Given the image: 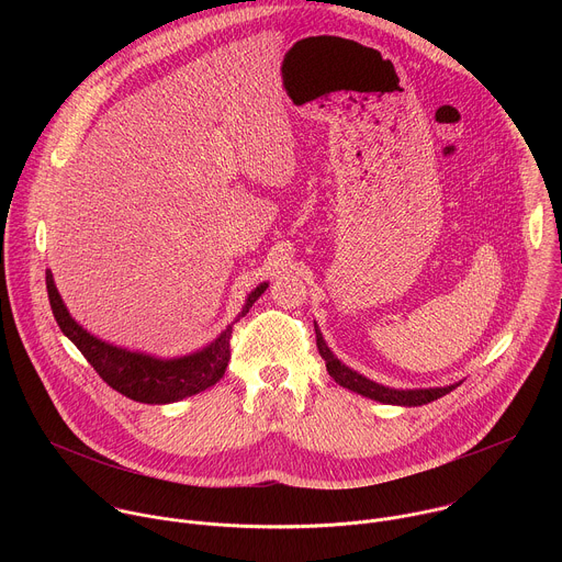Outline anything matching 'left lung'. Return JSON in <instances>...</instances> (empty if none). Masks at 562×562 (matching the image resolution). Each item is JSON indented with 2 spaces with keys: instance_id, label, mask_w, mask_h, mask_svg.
<instances>
[{
  "instance_id": "1",
  "label": "left lung",
  "mask_w": 562,
  "mask_h": 562,
  "mask_svg": "<svg viewBox=\"0 0 562 562\" xmlns=\"http://www.w3.org/2000/svg\"><path fill=\"white\" fill-rule=\"evenodd\" d=\"M315 342H317V351L319 356H323V360L327 362V371L329 375L345 389L349 391H356L364 397H371V400H378V403H384V405H400V407H420V405H427L431 403V400H438L442 395H447L449 391H453L458 384H449V386H434V389H391V386H384V384H378L369 378H364L362 373L349 369L347 364H342L334 351L327 347L323 334H319V329L315 327Z\"/></svg>"
}]
</instances>
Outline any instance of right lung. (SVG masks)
<instances>
[{
	"instance_id": "add662e5",
	"label": "right lung",
	"mask_w": 562,
	"mask_h": 562,
	"mask_svg": "<svg viewBox=\"0 0 562 562\" xmlns=\"http://www.w3.org/2000/svg\"><path fill=\"white\" fill-rule=\"evenodd\" d=\"M267 282L256 286L247 304L235 317V323L243 315L249 313L254 302L267 291ZM46 289L53 315L61 334L82 351V356L91 362V367L100 373V378L120 391L122 395L135 400V403L144 405H169L178 403L182 397L195 395L209 386H213L226 371V364L231 360V334L233 325H228L211 345L204 349L182 356V358H155L139 351H128L115 345H109L95 336H91L87 329L79 327L70 317L66 304L61 302V295L57 293V286L53 282V273L46 271Z\"/></svg>"
}]
</instances>
